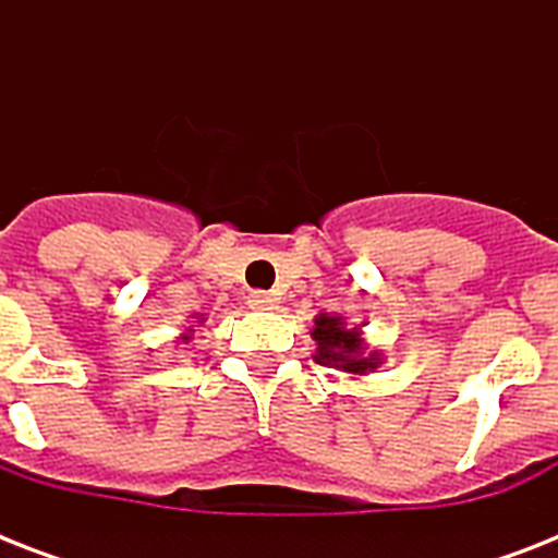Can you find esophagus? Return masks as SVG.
<instances>
[{
    "mask_svg": "<svg viewBox=\"0 0 558 558\" xmlns=\"http://www.w3.org/2000/svg\"><path fill=\"white\" fill-rule=\"evenodd\" d=\"M248 306H252V310H275V306H278V298L271 295V292H260V289H257V292L248 295Z\"/></svg>",
    "mask_w": 558,
    "mask_h": 558,
    "instance_id": "34e87169",
    "label": "esophagus"
}]
</instances>
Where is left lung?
Instances as JSON below:
<instances>
[{
  "label": "left lung",
  "mask_w": 558,
  "mask_h": 558,
  "mask_svg": "<svg viewBox=\"0 0 558 558\" xmlns=\"http://www.w3.org/2000/svg\"><path fill=\"white\" fill-rule=\"evenodd\" d=\"M313 339L318 341V350H315V362L324 367H339V371L348 373H365L371 367H376V353H371V359L362 356V339H359L356 330H348L341 318L336 315H318L315 318Z\"/></svg>",
  "instance_id": "obj_1"
}]
</instances>
